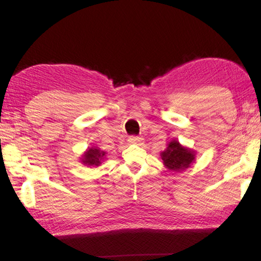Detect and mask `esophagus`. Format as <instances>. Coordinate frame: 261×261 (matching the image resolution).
I'll list each match as a JSON object with an SVG mask.
<instances>
[{
	"mask_svg": "<svg viewBox=\"0 0 261 261\" xmlns=\"http://www.w3.org/2000/svg\"><path fill=\"white\" fill-rule=\"evenodd\" d=\"M141 141H143V138H140V137H129V138H127V143L129 144L137 145V144H140Z\"/></svg>",
	"mask_w": 261,
	"mask_h": 261,
	"instance_id": "34e87169",
	"label": "esophagus"
}]
</instances>
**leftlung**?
<instances>
[{"label":"left lung","mask_w":261,"mask_h":261,"mask_svg":"<svg viewBox=\"0 0 261 261\" xmlns=\"http://www.w3.org/2000/svg\"><path fill=\"white\" fill-rule=\"evenodd\" d=\"M163 165L170 171H183L193 165L196 160V151L179 144L177 139L170 140L167 148L161 152Z\"/></svg>","instance_id":"1"}]
</instances>
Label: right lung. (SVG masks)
Masks as SVG:
<instances>
[{
  "label": "right lung",
  "instance_id": "add662e5",
  "mask_svg": "<svg viewBox=\"0 0 261 261\" xmlns=\"http://www.w3.org/2000/svg\"><path fill=\"white\" fill-rule=\"evenodd\" d=\"M107 152L101 151L100 148L92 146L88 147L81 158V162L87 167H99L106 160Z\"/></svg>",
  "mask_w": 261,
  "mask_h": 261
}]
</instances>
